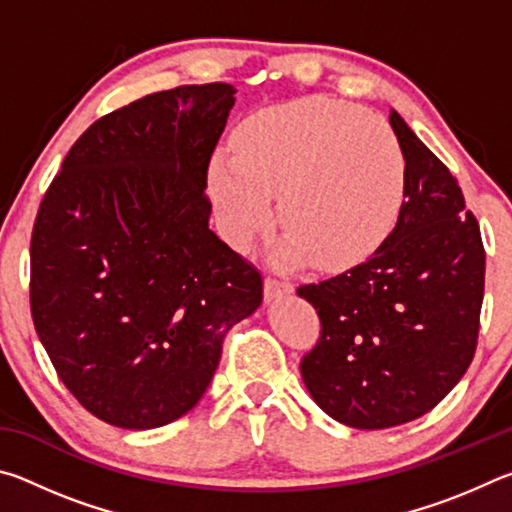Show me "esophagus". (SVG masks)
<instances>
[{
	"label": "esophagus",
	"mask_w": 512,
	"mask_h": 512,
	"mask_svg": "<svg viewBox=\"0 0 512 512\" xmlns=\"http://www.w3.org/2000/svg\"><path fill=\"white\" fill-rule=\"evenodd\" d=\"M291 291H293V287L289 282L275 280V277H266V282H264V298L266 300H277L282 296H289Z\"/></svg>",
	"instance_id": "esophagus-1"
}]
</instances>
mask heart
<instances>
[{"label":"heart","mask_w":512,"mask_h":512,"mask_svg":"<svg viewBox=\"0 0 512 512\" xmlns=\"http://www.w3.org/2000/svg\"><path fill=\"white\" fill-rule=\"evenodd\" d=\"M210 187L225 235L248 246L275 221L287 225L277 255L316 257L327 271L366 262L391 235L406 196V155L388 121L354 103L307 97L266 108L216 153Z\"/></svg>","instance_id":"obj_1"}]
</instances>
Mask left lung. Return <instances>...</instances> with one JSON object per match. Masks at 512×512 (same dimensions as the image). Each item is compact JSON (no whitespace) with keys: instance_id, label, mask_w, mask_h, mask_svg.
<instances>
[{"instance_id":"1","label":"left lung","mask_w":512,"mask_h":512,"mask_svg":"<svg viewBox=\"0 0 512 512\" xmlns=\"http://www.w3.org/2000/svg\"><path fill=\"white\" fill-rule=\"evenodd\" d=\"M406 155V196L375 255L302 284L320 339L300 361L314 402L354 429H388L431 411L470 368L485 284L476 216L449 169L391 110Z\"/></svg>"}]
</instances>
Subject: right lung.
Segmentation results:
<instances>
[{"label": "right lung", "mask_w": 512, "mask_h": 512, "mask_svg": "<svg viewBox=\"0 0 512 512\" xmlns=\"http://www.w3.org/2000/svg\"><path fill=\"white\" fill-rule=\"evenodd\" d=\"M230 83L142 97L85 131L31 235V316L58 377L99 420L155 429L192 411L262 275L210 230L207 167Z\"/></svg>", "instance_id": "right-lung-1"}]
</instances>
